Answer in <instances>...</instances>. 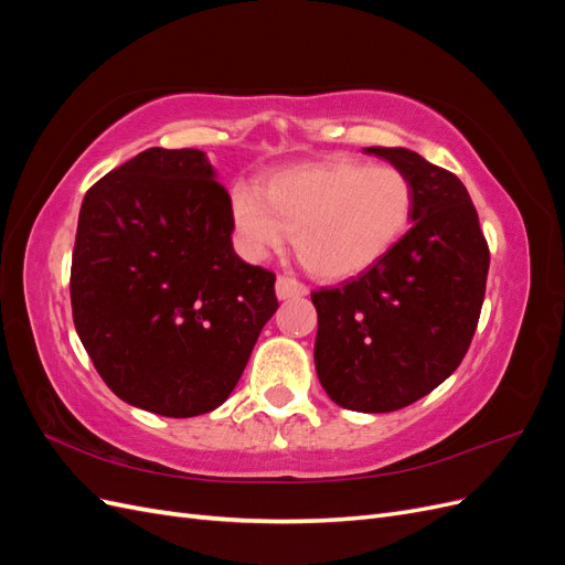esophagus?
I'll return each mask as SVG.
<instances>
[{"mask_svg":"<svg viewBox=\"0 0 565 565\" xmlns=\"http://www.w3.org/2000/svg\"><path fill=\"white\" fill-rule=\"evenodd\" d=\"M309 295V289H306V285H301L299 280L295 278H287V276H280L276 280V297L280 301H287V299H297V297H306Z\"/></svg>","mask_w":565,"mask_h":565,"instance_id":"obj_1","label":"esophagus"}]
</instances>
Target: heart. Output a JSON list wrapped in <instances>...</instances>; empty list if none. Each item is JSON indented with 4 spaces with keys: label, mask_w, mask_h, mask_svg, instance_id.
<instances>
[{
    "label": "heart",
    "mask_w": 565,
    "mask_h": 565,
    "mask_svg": "<svg viewBox=\"0 0 565 565\" xmlns=\"http://www.w3.org/2000/svg\"><path fill=\"white\" fill-rule=\"evenodd\" d=\"M413 204V183L401 169L334 158L278 169L262 191L235 183L228 212L247 262L282 249L295 231V247L316 278L349 280L401 243Z\"/></svg>",
    "instance_id": "b5f03b06"
}]
</instances>
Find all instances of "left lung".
Returning a JSON list of instances; mask_svg holds the SVG:
<instances>
[{"label":"left lung","mask_w":565,"mask_h":565,"mask_svg":"<svg viewBox=\"0 0 565 565\" xmlns=\"http://www.w3.org/2000/svg\"><path fill=\"white\" fill-rule=\"evenodd\" d=\"M413 183V228L382 262L311 295L316 372L355 413H393L446 382L486 297L490 254L465 183L407 148H363Z\"/></svg>","instance_id":"obj_1"}]
</instances>
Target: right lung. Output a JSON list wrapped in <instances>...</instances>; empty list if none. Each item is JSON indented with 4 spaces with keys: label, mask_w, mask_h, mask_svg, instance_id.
Wrapping results in <instances>:
<instances>
[{
    "label": "right lung",
    "mask_w": 565,
    "mask_h": 565,
    "mask_svg": "<svg viewBox=\"0 0 565 565\" xmlns=\"http://www.w3.org/2000/svg\"><path fill=\"white\" fill-rule=\"evenodd\" d=\"M228 200L195 148H148L82 200L75 330L100 380L134 407L212 413L278 309L276 276L233 249Z\"/></svg>",
    "instance_id": "right-lung-1"
}]
</instances>
